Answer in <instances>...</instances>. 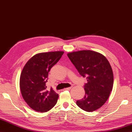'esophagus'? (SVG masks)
I'll return each mask as SVG.
<instances>
[{"label":"esophagus","instance_id":"esophagus-1","mask_svg":"<svg viewBox=\"0 0 132 132\" xmlns=\"http://www.w3.org/2000/svg\"><path fill=\"white\" fill-rule=\"evenodd\" d=\"M71 88H72V87H68V88H64V90H70Z\"/></svg>","mask_w":132,"mask_h":132}]
</instances>
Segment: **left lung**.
I'll list each match as a JSON object with an SVG mask.
<instances>
[{
	"mask_svg": "<svg viewBox=\"0 0 132 132\" xmlns=\"http://www.w3.org/2000/svg\"><path fill=\"white\" fill-rule=\"evenodd\" d=\"M78 72L87 77L84 97L76 102L85 111L90 112L104 105L113 86V73L108 60L103 54L90 50L67 54Z\"/></svg>",
	"mask_w": 132,
	"mask_h": 132,
	"instance_id": "1",
	"label": "left lung"
}]
</instances>
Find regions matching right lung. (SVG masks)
I'll use <instances>...</instances> for the list:
<instances>
[{
  "label": "right lung",
  "mask_w": 132,
  "mask_h": 132,
  "mask_svg": "<svg viewBox=\"0 0 132 132\" xmlns=\"http://www.w3.org/2000/svg\"><path fill=\"white\" fill-rule=\"evenodd\" d=\"M64 52L40 53L24 65L20 77V89L27 104L37 112H47L54 106L59 95L52 88L47 90L48 73L61 58Z\"/></svg>",
  "instance_id": "1"
}]
</instances>
